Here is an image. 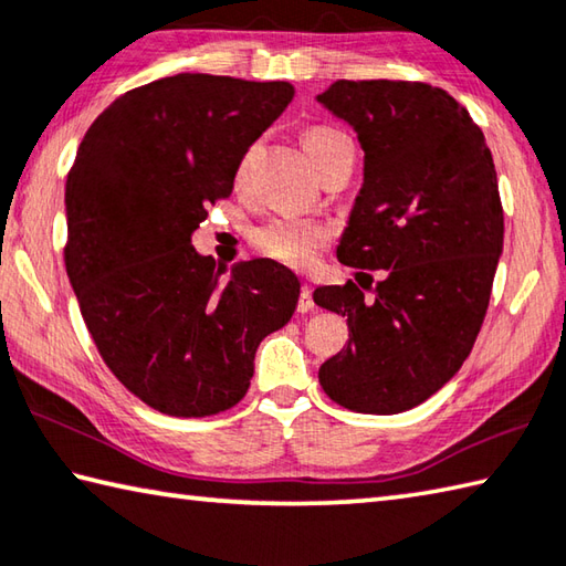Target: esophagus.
Listing matches in <instances>:
<instances>
[{
  "label": "esophagus",
  "mask_w": 566,
  "mask_h": 566,
  "mask_svg": "<svg viewBox=\"0 0 566 566\" xmlns=\"http://www.w3.org/2000/svg\"><path fill=\"white\" fill-rule=\"evenodd\" d=\"M315 303H313V287L311 285H303L301 297H297V313H307L313 311Z\"/></svg>",
  "instance_id": "esophagus-1"
}]
</instances>
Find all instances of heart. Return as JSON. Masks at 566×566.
Segmentation results:
<instances>
[{
    "label": "heart",
    "instance_id": "obj_1",
    "mask_svg": "<svg viewBox=\"0 0 566 566\" xmlns=\"http://www.w3.org/2000/svg\"><path fill=\"white\" fill-rule=\"evenodd\" d=\"M303 150L319 172L327 159H333L343 147L352 145L345 133L327 125H311L301 135ZM329 233L315 221L303 219H273L251 233L253 249L265 259L291 265V269H311L319 251L327 247Z\"/></svg>",
    "mask_w": 566,
    "mask_h": 566
}]
</instances>
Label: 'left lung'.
<instances>
[{
	"label": "left lung",
	"mask_w": 566,
	"mask_h": 566,
	"mask_svg": "<svg viewBox=\"0 0 566 566\" xmlns=\"http://www.w3.org/2000/svg\"><path fill=\"white\" fill-rule=\"evenodd\" d=\"M317 101L365 150L337 259L381 271L371 297L352 281L313 293L349 327L319 384L349 411L401 413L461 369L481 333L505 231L493 155L463 105L429 83L335 81Z\"/></svg>",
	"instance_id": "1"
}]
</instances>
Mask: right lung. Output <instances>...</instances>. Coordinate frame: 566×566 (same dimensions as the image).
I'll use <instances>...</instances> for the list:
<instances>
[{
    "instance_id": "1",
    "label": "right lung",
    "mask_w": 566,
    "mask_h": 566,
    "mask_svg": "<svg viewBox=\"0 0 566 566\" xmlns=\"http://www.w3.org/2000/svg\"><path fill=\"white\" fill-rule=\"evenodd\" d=\"M293 95L285 81L177 73L123 93L83 137L63 261L103 361L147 407L182 419L237 407L261 339L295 313L291 269L253 259L221 283L227 269L191 247Z\"/></svg>"
}]
</instances>
